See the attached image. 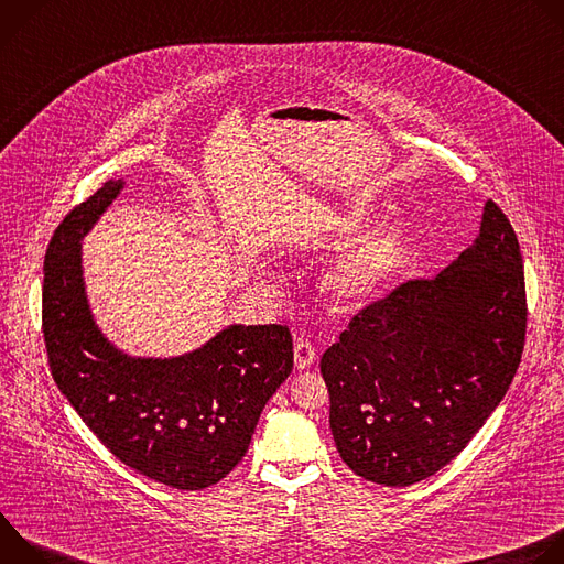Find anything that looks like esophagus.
Instances as JSON below:
<instances>
[{"instance_id": "1", "label": "esophagus", "mask_w": 564, "mask_h": 564, "mask_svg": "<svg viewBox=\"0 0 564 564\" xmlns=\"http://www.w3.org/2000/svg\"><path fill=\"white\" fill-rule=\"evenodd\" d=\"M316 359V352H314V346L310 341H296L294 344V366L296 370H305L314 364Z\"/></svg>"}]
</instances>
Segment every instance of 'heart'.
<instances>
[{"mask_svg": "<svg viewBox=\"0 0 564 564\" xmlns=\"http://www.w3.org/2000/svg\"><path fill=\"white\" fill-rule=\"evenodd\" d=\"M370 216L368 207L333 212L316 225V236L341 238L355 231ZM411 243V223L406 214L394 212L375 229L350 243L321 276V290L337 310H350L375 294L397 274Z\"/></svg>", "mask_w": 564, "mask_h": 564, "instance_id": "1", "label": "heart"}]
</instances>
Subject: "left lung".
Segmentation results:
<instances>
[{"label":"left lung","instance_id":"obj_1","mask_svg":"<svg viewBox=\"0 0 564 564\" xmlns=\"http://www.w3.org/2000/svg\"><path fill=\"white\" fill-rule=\"evenodd\" d=\"M524 330L518 238L487 200L477 238L446 270L368 305L321 357L341 459L383 487L437 473L500 406Z\"/></svg>","mask_w":564,"mask_h":564}]
</instances>
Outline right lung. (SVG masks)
Wrapping results in <instances>:
<instances>
[{
    "label": "right lung",
    "mask_w": 564,
    "mask_h": 564,
    "mask_svg": "<svg viewBox=\"0 0 564 564\" xmlns=\"http://www.w3.org/2000/svg\"><path fill=\"white\" fill-rule=\"evenodd\" d=\"M127 181L105 183L55 229L44 259L42 324L53 379L127 466L181 491L220 481L248 453L268 399L292 372L285 326L229 324L203 346L144 357L98 326L83 240Z\"/></svg>",
    "instance_id": "1"
}]
</instances>
